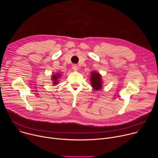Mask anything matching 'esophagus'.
<instances>
[{"label": "esophagus", "mask_w": 158, "mask_h": 158, "mask_svg": "<svg viewBox=\"0 0 158 158\" xmlns=\"http://www.w3.org/2000/svg\"><path fill=\"white\" fill-rule=\"evenodd\" d=\"M72 69L74 71H76L77 70V65H76V64H73V66H72Z\"/></svg>", "instance_id": "1"}]
</instances>
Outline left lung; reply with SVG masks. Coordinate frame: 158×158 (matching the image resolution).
Wrapping results in <instances>:
<instances>
[{
    "mask_svg": "<svg viewBox=\"0 0 158 158\" xmlns=\"http://www.w3.org/2000/svg\"><path fill=\"white\" fill-rule=\"evenodd\" d=\"M90 82H91V86L94 89L98 91L102 88V79L101 75L96 71H93L91 74V77H90Z\"/></svg>",
    "mask_w": 158,
    "mask_h": 158,
    "instance_id": "8db88e82",
    "label": "left lung"
}]
</instances>
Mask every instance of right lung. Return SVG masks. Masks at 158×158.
<instances>
[{
    "label": "right lung",
    "mask_w": 158,
    "mask_h": 158,
    "mask_svg": "<svg viewBox=\"0 0 158 158\" xmlns=\"http://www.w3.org/2000/svg\"><path fill=\"white\" fill-rule=\"evenodd\" d=\"M60 77H61V74L59 73H57L56 74L52 75L51 80L52 81V84L54 85H57V84H59V79L60 78Z\"/></svg>",
    "instance_id": "right-lung-1"
}]
</instances>
